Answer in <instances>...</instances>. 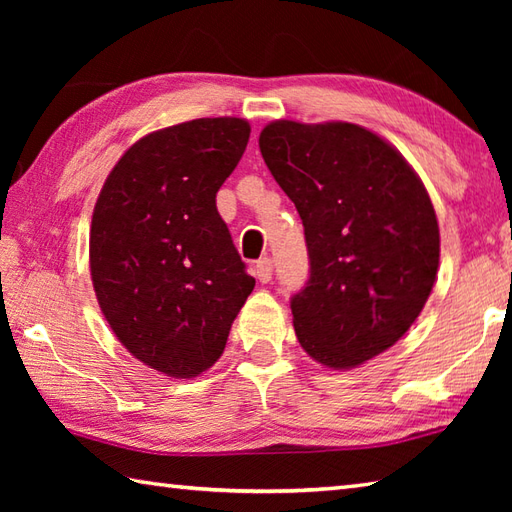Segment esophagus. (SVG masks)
<instances>
[{"label":"esophagus","instance_id":"1","mask_svg":"<svg viewBox=\"0 0 512 512\" xmlns=\"http://www.w3.org/2000/svg\"><path fill=\"white\" fill-rule=\"evenodd\" d=\"M255 277L262 281V284H268V281L273 279V262H270L268 257L259 259V262L255 264Z\"/></svg>","mask_w":512,"mask_h":512}]
</instances>
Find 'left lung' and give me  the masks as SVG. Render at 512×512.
Instances as JSON below:
<instances>
[{
    "mask_svg": "<svg viewBox=\"0 0 512 512\" xmlns=\"http://www.w3.org/2000/svg\"><path fill=\"white\" fill-rule=\"evenodd\" d=\"M273 178L306 228L310 279L292 325L310 358L354 369L400 341L440 268V226L400 151L369 129L279 118L259 134Z\"/></svg>",
    "mask_w": 512,
    "mask_h": 512,
    "instance_id": "left-lung-1",
    "label": "left lung"
}]
</instances>
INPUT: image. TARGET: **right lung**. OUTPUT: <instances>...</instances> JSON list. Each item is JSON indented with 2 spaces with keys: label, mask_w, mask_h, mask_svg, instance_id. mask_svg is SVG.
Instances as JSON below:
<instances>
[{
  "label": "right lung",
  "mask_w": 512,
  "mask_h": 512,
  "mask_svg": "<svg viewBox=\"0 0 512 512\" xmlns=\"http://www.w3.org/2000/svg\"><path fill=\"white\" fill-rule=\"evenodd\" d=\"M248 136L235 116L151 132L118 158L94 204L99 308L129 354L171 378L213 367L255 288L215 206Z\"/></svg>",
  "instance_id": "1"
}]
</instances>
